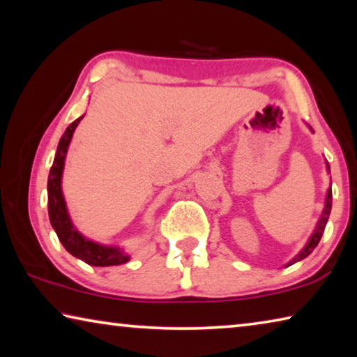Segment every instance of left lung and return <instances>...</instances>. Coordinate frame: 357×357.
I'll return each mask as SVG.
<instances>
[{"label":"left lung","instance_id":"obj_1","mask_svg":"<svg viewBox=\"0 0 357 357\" xmlns=\"http://www.w3.org/2000/svg\"><path fill=\"white\" fill-rule=\"evenodd\" d=\"M328 167V172L331 173V168H329V164L326 165ZM331 208H332V190L329 189L328 190V197H326V204H324V209H323V214H321V217H319V220H318V225H317V229H315V233L312 234V238L309 239V243L305 244V247L304 249H302L298 255H296L291 261H289L287 266H291V264H294L296 261H301V259H304L305 257H309L310 253L315 250V247L318 245V243H319V239H321V236H323V233H324V228H326V223H328V219H329V214H331Z\"/></svg>","mask_w":357,"mask_h":357}]
</instances>
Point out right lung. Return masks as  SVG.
I'll use <instances>...</instances> for the list:
<instances>
[{"label":"right lung","instance_id":"right-lung-1","mask_svg":"<svg viewBox=\"0 0 357 357\" xmlns=\"http://www.w3.org/2000/svg\"><path fill=\"white\" fill-rule=\"evenodd\" d=\"M82 118L75 119L74 123L66 129L64 135L58 143L55 160H53L50 174H48V183H47L48 217H50V223L53 229H55L58 234V239L61 241L64 249L68 250L70 255H74L75 258L82 259V261L91 266L124 264L130 259L128 253L119 250L118 247L102 245L82 236V234L77 231L74 223H72L70 217L68 214V208H66V202L61 190L64 159H66V154H68V148L72 140V135H74V130L78 126V123L82 121Z\"/></svg>","mask_w":357,"mask_h":357}]
</instances>
